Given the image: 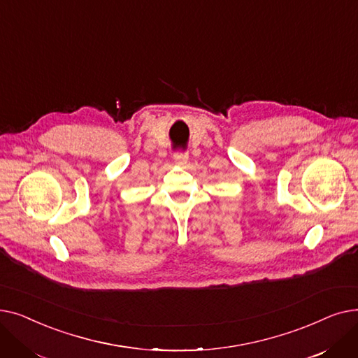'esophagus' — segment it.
I'll list each match as a JSON object with an SVG mask.
<instances>
[{"mask_svg": "<svg viewBox=\"0 0 358 358\" xmlns=\"http://www.w3.org/2000/svg\"><path fill=\"white\" fill-rule=\"evenodd\" d=\"M187 161H189V155H187L185 152H177V154H174V162H176L177 165L184 166V165L187 164Z\"/></svg>", "mask_w": 358, "mask_h": 358, "instance_id": "obj_1", "label": "esophagus"}]
</instances>
